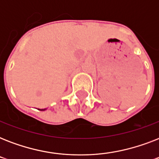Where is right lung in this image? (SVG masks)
<instances>
[{
    "mask_svg": "<svg viewBox=\"0 0 159 159\" xmlns=\"http://www.w3.org/2000/svg\"><path fill=\"white\" fill-rule=\"evenodd\" d=\"M44 110H45V109H42V110H40V111H44Z\"/></svg>",
    "mask_w": 159,
    "mask_h": 159,
    "instance_id": "1",
    "label": "right lung"
}]
</instances>
